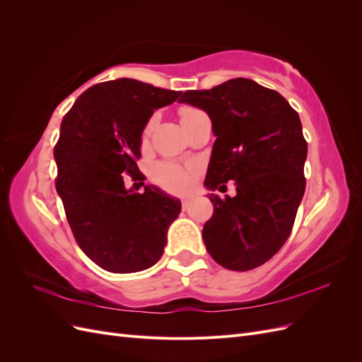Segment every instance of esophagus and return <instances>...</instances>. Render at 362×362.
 <instances>
[{
  "label": "esophagus",
  "instance_id": "obj_1",
  "mask_svg": "<svg viewBox=\"0 0 362 362\" xmlns=\"http://www.w3.org/2000/svg\"><path fill=\"white\" fill-rule=\"evenodd\" d=\"M182 210H189V206H190V199L189 198H182Z\"/></svg>",
  "mask_w": 362,
  "mask_h": 362
}]
</instances>
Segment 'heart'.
I'll return each mask as SVG.
<instances>
[{
    "label": "heart",
    "mask_w": 362,
    "mask_h": 362,
    "mask_svg": "<svg viewBox=\"0 0 362 362\" xmlns=\"http://www.w3.org/2000/svg\"><path fill=\"white\" fill-rule=\"evenodd\" d=\"M192 112H196L194 108H185L182 115H187ZM152 178H154L161 187L168 189L169 192L173 193H182L185 190H189L192 184L189 173L173 163L156 164L154 169H152Z\"/></svg>",
    "instance_id": "b5f03b06"
}]
</instances>
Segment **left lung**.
I'll return each mask as SVG.
<instances>
[{
  "label": "left lung",
  "mask_w": 362,
  "mask_h": 362,
  "mask_svg": "<svg viewBox=\"0 0 362 362\" xmlns=\"http://www.w3.org/2000/svg\"><path fill=\"white\" fill-rule=\"evenodd\" d=\"M178 103L204 110L216 137L204 182L214 205L202 229L208 254L229 270L264 264L288 238L305 193L308 145L299 115L249 78L187 90ZM228 180L236 181L238 194L222 200L212 192Z\"/></svg>",
  "instance_id": "1"
}]
</instances>
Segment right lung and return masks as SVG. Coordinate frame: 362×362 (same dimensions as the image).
<instances>
[{
    "instance_id": "obj_1",
    "label": "right lung",
    "mask_w": 362,
    "mask_h": 362,
    "mask_svg": "<svg viewBox=\"0 0 362 362\" xmlns=\"http://www.w3.org/2000/svg\"><path fill=\"white\" fill-rule=\"evenodd\" d=\"M180 95L117 78L89 87L62 120L54 148L56 189L76 243L107 272L134 273L154 266L170 223L181 213V201L156 185L137 193L124 181L125 173L134 181L141 178L136 163L141 134L154 112Z\"/></svg>"
}]
</instances>
